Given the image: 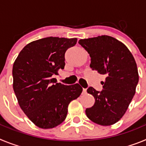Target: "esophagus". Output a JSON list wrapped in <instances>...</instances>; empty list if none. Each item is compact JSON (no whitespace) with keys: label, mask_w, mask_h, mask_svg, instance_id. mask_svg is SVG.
I'll use <instances>...</instances> for the list:
<instances>
[{"label":"esophagus","mask_w":146,"mask_h":146,"mask_svg":"<svg viewBox=\"0 0 146 146\" xmlns=\"http://www.w3.org/2000/svg\"><path fill=\"white\" fill-rule=\"evenodd\" d=\"M86 91H87V89L86 88H83L82 89V94H86Z\"/></svg>","instance_id":"obj_1"}]
</instances>
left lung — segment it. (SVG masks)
Here are the masks:
<instances>
[{
	"instance_id": "1",
	"label": "left lung",
	"mask_w": 146,
	"mask_h": 146,
	"mask_svg": "<svg viewBox=\"0 0 146 146\" xmlns=\"http://www.w3.org/2000/svg\"><path fill=\"white\" fill-rule=\"evenodd\" d=\"M78 43L90 55L91 69L106 76L101 92L93 87L87 89L95 103L86 110V115L101 126L114 124L123 116L136 91L139 75L135 58L124 44L110 36Z\"/></svg>"
}]
</instances>
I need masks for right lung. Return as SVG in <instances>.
I'll list each match as a JSON object with an SVG mask.
<instances>
[{
    "label": "right lung",
    "mask_w": 146,
    "mask_h": 146,
    "mask_svg": "<svg viewBox=\"0 0 146 146\" xmlns=\"http://www.w3.org/2000/svg\"><path fill=\"white\" fill-rule=\"evenodd\" d=\"M77 39L47 37L28 44L20 51L12 69L13 88L20 108L39 128L52 129L66 119L69 103L78 98V83H57L54 74L64 69L67 49Z\"/></svg>",
    "instance_id": "obj_1"
}]
</instances>
